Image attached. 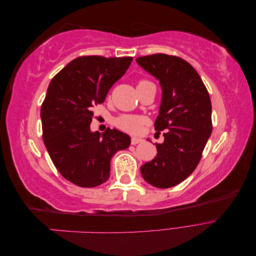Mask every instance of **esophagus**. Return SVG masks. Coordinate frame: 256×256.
I'll list each match as a JSON object with an SVG mask.
<instances>
[{
  "label": "esophagus",
  "instance_id": "34e87169",
  "mask_svg": "<svg viewBox=\"0 0 256 256\" xmlns=\"http://www.w3.org/2000/svg\"><path fill=\"white\" fill-rule=\"evenodd\" d=\"M141 142H143V140L140 138H134V136L131 138V144H132V145H136V144L141 143Z\"/></svg>",
  "mask_w": 256,
  "mask_h": 256
}]
</instances>
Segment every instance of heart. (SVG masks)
Returning <instances> with one entry per match:
<instances>
[{
	"mask_svg": "<svg viewBox=\"0 0 256 256\" xmlns=\"http://www.w3.org/2000/svg\"><path fill=\"white\" fill-rule=\"evenodd\" d=\"M148 84H152V82L147 80H140L138 82V88L145 86V85H148ZM145 122H146V118H144L143 116L130 115V114L120 115L114 120V125L116 127L129 134L140 132Z\"/></svg>",
	"mask_w": 256,
	"mask_h": 256,
	"instance_id": "heart-1",
	"label": "heart"
}]
</instances>
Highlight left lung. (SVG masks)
I'll return each mask as SVG.
<instances>
[{
    "label": "left lung",
    "mask_w": 256,
    "mask_h": 256,
    "mask_svg": "<svg viewBox=\"0 0 256 256\" xmlns=\"http://www.w3.org/2000/svg\"><path fill=\"white\" fill-rule=\"evenodd\" d=\"M162 88L154 130L164 131L157 156L141 166L144 180L157 188L180 184L198 166L212 131V102L200 74L187 60L164 53L136 58Z\"/></svg>",
    "instance_id": "left-lung-1"
}]
</instances>
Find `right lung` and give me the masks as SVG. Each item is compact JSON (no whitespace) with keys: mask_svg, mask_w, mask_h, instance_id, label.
I'll return each instance as SVG.
<instances>
[{"mask_svg":"<svg viewBox=\"0 0 256 256\" xmlns=\"http://www.w3.org/2000/svg\"><path fill=\"white\" fill-rule=\"evenodd\" d=\"M132 58H76L53 76L40 109L42 138L65 180L83 188L104 184L113 154L126 150L130 136L108 128L92 132V108L102 104L112 85L127 72Z\"/></svg>","mask_w":256,"mask_h":256,"instance_id":"obj_1","label":"right lung"}]
</instances>
